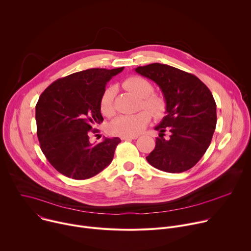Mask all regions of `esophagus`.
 Instances as JSON below:
<instances>
[{
  "label": "esophagus",
  "instance_id": "1",
  "mask_svg": "<svg viewBox=\"0 0 251 251\" xmlns=\"http://www.w3.org/2000/svg\"><path fill=\"white\" fill-rule=\"evenodd\" d=\"M138 138V136H122L121 137V139L122 140H135V139H137Z\"/></svg>",
  "mask_w": 251,
  "mask_h": 251
}]
</instances>
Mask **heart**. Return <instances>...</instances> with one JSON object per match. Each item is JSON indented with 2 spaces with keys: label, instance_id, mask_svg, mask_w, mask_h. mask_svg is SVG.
<instances>
[{
  "label": "heart",
  "instance_id": "obj_1",
  "mask_svg": "<svg viewBox=\"0 0 251 251\" xmlns=\"http://www.w3.org/2000/svg\"><path fill=\"white\" fill-rule=\"evenodd\" d=\"M124 86L142 100V106L147 108L154 116L160 117L165 111V102L162 98L151 95L152 84L141 76H132L124 81ZM114 94L112 86L107 87L100 98V109L104 115L111 116L114 113ZM150 121V113L146 110L136 114H126L116 117L109 125V132L117 136H135L146 127Z\"/></svg>",
  "mask_w": 251,
  "mask_h": 251
}]
</instances>
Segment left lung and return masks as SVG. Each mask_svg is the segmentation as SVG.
<instances>
[{
  "mask_svg": "<svg viewBox=\"0 0 251 251\" xmlns=\"http://www.w3.org/2000/svg\"><path fill=\"white\" fill-rule=\"evenodd\" d=\"M153 80L166 102V116L155 127L160 131L148 163L167 173L193 168L207 150L217 125V105L211 92L194 75L176 67L152 63L135 68ZM169 130L166 140L163 133Z\"/></svg>",
  "mask_w": 251,
  "mask_h": 251,
  "instance_id": "left-lung-1",
  "label": "left lung"
}]
</instances>
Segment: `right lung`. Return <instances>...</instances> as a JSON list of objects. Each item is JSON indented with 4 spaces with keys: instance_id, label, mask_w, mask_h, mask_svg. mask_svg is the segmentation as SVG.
Here are the masks:
<instances>
[{
    "instance_id": "obj_1",
    "label": "right lung",
    "mask_w": 251,
    "mask_h": 251,
    "mask_svg": "<svg viewBox=\"0 0 251 251\" xmlns=\"http://www.w3.org/2000/svg\"><path fill=\"white\" fill-rule=\"evenodd\" d=\"M124 67L90 68L51 83L35 106L41 149L51 166L65 176L85 180L108 166L121 142L104 138L89 142L95 126L103 121L100 98L106 84Z\"/></svg>"
}]
</instances>
